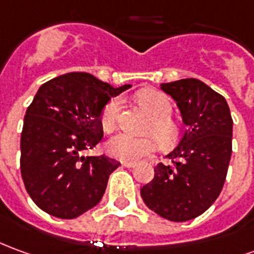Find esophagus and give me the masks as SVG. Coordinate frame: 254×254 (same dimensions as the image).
I'll return each instance as SVG.
<instances>
[{
  "mask_svg": "<svg viewBox=\"0 0 254 254\" xmlns=\"http://www.w3.org/2000/svg\"><path fill=\"white\" fill-rule=\"evenodd\" d=\"M122 166H124V168H134L136 164H134V162H122Z\"/></svg>",
  "mask_w": 254,
  "mask_h": 254,
  "instance_id": "obj_1",
  "label": "esophagus"
}]
</instances>
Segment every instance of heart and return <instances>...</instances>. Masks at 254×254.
<instances>
[{
  "label": "heart",
  "instance_id": "b5f03b06",
  "mask_svg": "<svg viewBox=\"0 0 254 254\" xmlns=\"http://www.w3.org/2000/svg\"><path fill=\"white\" fill-rule=\"evenodd\" d=\"M140 102L154 115V122L150 132L157 136L164 145L175 143L179 136V129L169 117L173 113V104L162 92L154 89L143 90L140 93ZM122 109L121 97H111L104 104L100 114V124L106 132H113L120 120ZM158 140L155 137H134L127 133H118L107 143V151L111 157L124 162H137L139 159L148 157L158 150Z\"/></svg>",
  "mask_w": 254,
  "mask_h": 254
}]
</instances>
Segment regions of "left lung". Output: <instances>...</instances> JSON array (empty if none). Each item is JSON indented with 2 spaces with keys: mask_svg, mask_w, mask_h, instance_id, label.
Listing matches in <instances>:
<instances>
[{
  "mask_svg": "<svg viewBox=\"0 0 254 254\" xmlns=\"http://www.w3.org/2000/svg\"><path fill=\"white\" fill-rule=\"evenodd\" d=\"M180 110L186 129L158 164L140 194L147 206L170 221H189L212 206L221 192L232 152V118L226 99L195 78L161 84Z\"/></svg>",
  "mask_w": 254,
  "mask_h": 254,
  "instance_id": "1",
  "label": "left lung"
}]
</instances>
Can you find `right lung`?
Wrapping results in <instances>:
<instances>
[{"label": "right lung", "instance_id": "obj_1", "mask_svg": "<svg viewBox=\"0 0 254 254\" xmlns=\"http://www.w3.org/2000/svg\"><path fill=\"white\" fill-rule=\"evenodd\" d=\"M129 88L68 72L37 90L24 115L20 170L28 195L44 212L75 219L100 202L110 175L121 164L81 152L102 140L104 104Z\"/></svg>", "mask_w": 254, "mask_h": 254}]
</instances>
